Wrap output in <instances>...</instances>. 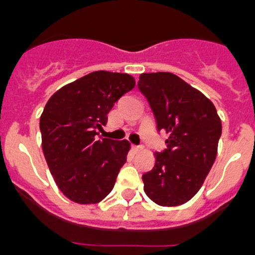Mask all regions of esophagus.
<instances>
[{"label": "esophagus", "instance_id": "34e87169", "mask_svg": "<svg viewBox=\"0 0 255 255\" xmlns=\"http://www.w3.org/2000/svg\"><path fill=\"white\" fill-rule=\"evenodd\" d=\"M140 149H141L140 145H132V150H134V152H139Z\"/></svg>", "mask_w": 255, "mask_h": 255}]
</instances>
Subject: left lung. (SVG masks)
<instances>
[{
	"mask_svg": "<svg viewBox=\"0 0 255 255\" xmlns=\"http://www.w3.org/2000/svg\"><path fill=\"white\" fill-rule=\"evenodd\" d=\"M138 88L157 129L168 134L167 148L154 153V166L141 176L144 191L158 206H181L199 191L215 163L221 119L202 92L175 74H141Z\"/></svg>",
	"mask_w": 255,
	"mask_h": 255,
	"instance_id": "1",
	"label": "left lung"
}]
</instances>
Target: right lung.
Returning a JSON list of instances; mask_svg holds the SVG:
<instances>
[{
	"label": "right lung",
	"mask_w": 255,
	"mask_h": 255,
	"mask_svg": "<svg viewBox=\"0 0 255 255\" xmlns=\"http://www.w3.org/2000/svg\"><path fill=\"white\" fill-rule=\"evenodd\" d=\"M135 87L129 74L94 71L51 97L40 116L42 149L62 194L96 204L114 189L130 149L128 140L97 138L115 103Z\"/></svg>",
	"instance_id": "right-lung-1"
}]
</instances>
